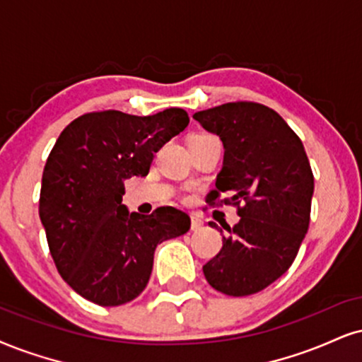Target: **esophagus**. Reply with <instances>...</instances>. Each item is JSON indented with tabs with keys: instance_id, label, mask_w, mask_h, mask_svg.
<instances>
[{
	"instance_id": "obj_1",
	"label": "esophagus",
	"mask_w": 362,
	"mask_h": 362,
	"mask_svg": "<svg viewBox=\"0 0 362 362\" xmlns=\"http://www.w3.org/2000/svg\"><path fill=\"white\" fill-rule=\"evenodd\" d=\"M203 228V220L199 216L196 215H191V230L193 231H198Z\"/></svg>"
}]
</instances>
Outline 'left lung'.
<instances>
[{
  "instance_id": "left-lung-1",
  "label": "left lung",
  "mask_w": 362,
  "mask_h": 362,
  "mask_svg": "<svg viewBox=\"0 0 362 362\" xmlns=\"http://www.w3.org/2000/svg\"><path fill=\"white\" fill-rule=\"evenodd\" d=\"M193 119L225 147L216 189L209 191L206 203L216 204L221 193H230L221 203L235 204L240 216L233 228L226 226L230 236H223L220 253L203 274L218 292L252 296L290 269L309 230L310 163L297 134L267 105L228 102Z\"/></svg>"
}]
</instances>
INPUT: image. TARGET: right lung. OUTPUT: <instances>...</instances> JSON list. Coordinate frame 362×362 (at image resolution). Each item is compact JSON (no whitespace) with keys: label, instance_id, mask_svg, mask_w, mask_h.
Returning <instances> with one entry per match:
<instances>
[{"label":"right lung","instance_id":"right-lung-1","mask_svg":"<svg viewBox=\"0 0 362 362\" xmlns=\"http://www.w3.org/2000/svg\"><path fill=\"white\" fill-rule=\"evenodd\" d=\"M189 124L186 110L83 114L66 126L43 169L40 220L58 274L78 296L122 305L149 282L154 250L191 220L173 206L129 213L124 181L147 176L154 154Z\"/></svg>","mask_w":362,"mask_h":362}]
</instances>
